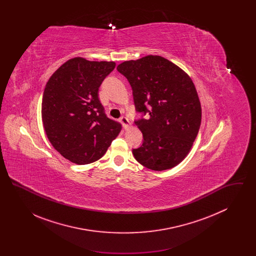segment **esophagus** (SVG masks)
<instances>
[{"label":"esophagus","instance_id":"esophagus-1","mask_svg":"<svg viewBox=\"0 0 256 256\" xmlns=\"http://www.w3.org/2000/svg\"><path fill=\"white\" fill-rule=\"evenodd\" d=\"M120 122H122V126H124V130H128L130 128V122L128 121V119L126 117H124V116H122V117L120 118Z\"/></svg>","mask_w":256,"mask_h":256}]
</instances>
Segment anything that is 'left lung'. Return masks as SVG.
Returning <instances> with one entry per match:
<instances>
[{"label": "left lung", "instance_id": "obj_1", "mask_svg": "<svg viewBox=\"0 0 256 256\" xmlns=\"http://www.w3.org/2000/svg\"><path fill=\"white\" fill-rule=\"evenodd\" d=\"M132 88L135 121L143 144L135 159L148 169L164 170L178 165L190 152L202 122V106L189 74L159 56L124 61L117 66Z\"/></svg>", "mask_w": 256, "mask_h": 256}]
</instances>
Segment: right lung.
I'll list each match as a JSON object with an SVG mask.
<instances>
[{"mask_svg":"<svg viewBox=\"0 0 256 256\" xmlns=\"http://www.w3.org/2000/svg\"><path fill=\"white\" fill-rule=\"evenodd\" d=\"M114 61L74 58L50 78L42 98L41 115L50 144L69 161L86 165L104 156L121 132L106 117L98 88L115 68Z\"/></svg>","mask_w":256,"mask_h":256,"instance_id":"1","label":"right lung"}]
</instances>
